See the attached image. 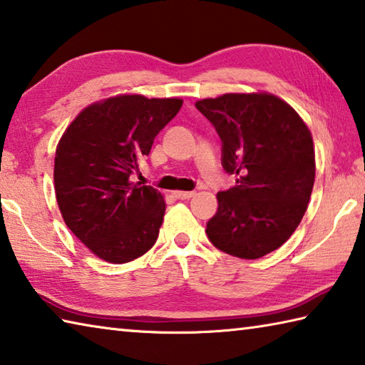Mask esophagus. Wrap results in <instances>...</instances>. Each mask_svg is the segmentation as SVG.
Here are the masks:
<instances>
[{
    "instance_id": "esophagus-1",
    "label": "esophagus",
    "mask_w": 365,
    "mask_h": 365,
    "mask_svg": "<svg viewBox=\"0 0 365 365\" xmlns=\"http://www.w3.org/2000/svg\"><path fill=\"white\" fill-rule=\"evenodd\" d=\"M174 196L177 200H190L195 196V191H174Z\"/></svg>"
}]
</instances>
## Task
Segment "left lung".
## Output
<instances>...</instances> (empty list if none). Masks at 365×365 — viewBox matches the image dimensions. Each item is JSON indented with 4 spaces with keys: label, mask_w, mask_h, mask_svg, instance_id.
<instances>
[{
    "label": "left lung",
    "mask_w": 365,
    "mask_h": 365,
    "mask_svg": "<svg viewBox=\"0 0 365 365\" xmlns=\"http://www.w3.org/2000/svg\"><path fill=\"white\" fill-rule=\"evenodd\" d=\"M195 107L222 140V165L236 185L218 191L205 235L233 257L255 260L286 242L314 185L311 132L297 111L269 94H225Z\"/></svg>",
    "instance_id": "obj_1"
}]
</instances>
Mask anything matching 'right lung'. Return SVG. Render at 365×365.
Segmentation results:
<instances>
[{"label": "right lung", "instance_id": "add662e5", "mask_svg": "<svg viewBox=\"0 0 365 365\" xmlns=\"http://www.w3.org/2000/svg\"><path fill=\"white\" fill-rule=\"evenodd\" d=\"M180 98L119 96L76 116L56 151L54 183L67 227L110 263H128L158 240L165 204L153 187L132 183Z\"/></svg>", "mask_w": 365, "mask_h": 365}]
</instances>
